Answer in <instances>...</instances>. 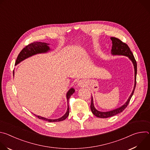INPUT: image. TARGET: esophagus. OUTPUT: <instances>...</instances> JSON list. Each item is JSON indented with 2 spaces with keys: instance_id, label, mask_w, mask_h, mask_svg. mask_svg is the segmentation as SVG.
Returning <instances> with one entry per match:
<instances>
[{
  "instance_id": "1",
  "label": "esophagus",
  "mask_w": 150,
  "mask_h": 150,
  "mask_svg": "<svg viewBox=\"0 0 150 150\" xmlns=\"http://www.w3.org/2000/svg\"><path fill=\"white\" fill-rule=\"evenodd\" d=\"M78 85L80 87H83L85 85V82L82 80H81L78 82Z\"/></svg>"
}]
</instances>
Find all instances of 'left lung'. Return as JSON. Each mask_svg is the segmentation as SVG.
I'll return each mask as SVG.
<instances>
[{"label":"left lung","instance_id":"1","mask_svg":"<svg viewBox=\"0 0 150 150\" xmlns=\"http://www.w3.org/2000/svg\"><path fill=\"white\" fill-rule=\"evenodd\" d=\"M112 41V53L113 55H123V56H126L129 57L131 61L132 62L134 66V69H135V85H134V90L132 91V93L130 97L128 98L127 101L126 102V103L123 105L120 108H119L115 110H113L112 111L109 112H99L97 110L93 104V98L91 97V110L93 115H94L96 116L100 117V118H107V117H109L113 116L119 113L122 112L125 109L126 107L127 106L128 104H129L131 98L132 96L134 94V90L135 89L136 87V84H137V64L136 60L132 53V52L130 50V48L129 47L125 42H123L120 39L116 38V37H111L110 38Z\"/></svg>","mask_w":150,"mask_h":150}]
</instances>
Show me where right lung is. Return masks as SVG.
Returning a JSON list of instances; mask_svg holds the SVG:
<instances>
[{
    "label": "right lung",
    "mask_w": 150,
    "mask_h": 150,
    "mask_svg": "<svg viewBox=\"0 0 150 150\" xmlns=\"http://www.w3.org/2000/svg\"><path fill=\"white\" fill-rule=\"evenodd\" d=\"M49 44H47V43H46V42L34 41V42H31V43L29 44L28 45L26 46L19 53V54L17 57V59L16 60L15 65H17L18 63H19L21 61H23V60L25 59L26 58H28V57H30L33 55L36 54L37 53H46V52H48L50 50L49 47L47 46ZM13 73L14 74L13 72ZM74 92H75V90L74 88H71L67 93V97L68 102L69 101L70 97ZM69 105H68L67 113L64 115L62 117H60L57 119H46L43 117L37 116L35 115H34L40 119L48 121L49 122H56L62 121V120H64L65 119H66L68 117V116H69Z\"/></svg>",
    "instance_id": "add662e5"
}]
</instances>
